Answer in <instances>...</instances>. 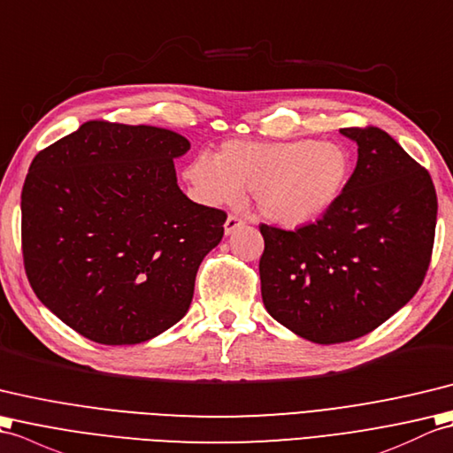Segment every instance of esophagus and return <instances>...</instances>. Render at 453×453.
Listing matches in <instances>:
<instances>
[{
  "label": "esophagus",
  "mask_w": 453,
  "mask_h": 453,
  "mask_svg": "<svg viewBox=\"0 0 453 453\" xmlns=\"http://www.w3.org/2000/svg\"><path fill=\"white\" fill-rule=\"evenodd\" d=\"M246 223L244 219H240V217H236V215H228L226 217V223H225V233L226 234H233L234 230L238 228V226H242Z\"/></svg>",
  "instance_id": "1"
}]
</instances>
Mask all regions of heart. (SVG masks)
I'll use <instances>...</instances> for the list:
<instances>
[{"mask_svg":"<svg viewBox=\"0 0 453 453\" xmlns=\"http://www.w3.org/2000/svg\"><path fill=\"white\" fill-rule=\"evenodd\" d=\"M353 158L331 139L226 142L217 153L188 160L182 178L203 205H228L252 192L259 215L271 223L300 226L334 209L349 186Z\"/></svg>","mask_w":453,"mask_h":453,"instance_id":"b5f03b06","label":"heart"}]
</instances>
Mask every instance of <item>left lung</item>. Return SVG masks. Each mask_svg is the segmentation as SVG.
Listing matches in <instances>:
<instances>
[{"label": "left lung", "mask_w": 453, "mask_h": 453, "mask_svg": "<svg viewBox=\"0 0 453 453\" xmlns=\"http://www.w3.org/2000/svg\"><path fill=\"white\" fill-rule=\"evenodd\" d=\"M358 147L345 194L316 223L261 225V298L280 326L311 343L370 334L423 285L434 246L432 178L378 127H343Z\"/></svg>", "instance_id": "1"}]
</instances>
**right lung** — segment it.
Here are the masks:
<instances>
[{
  "label": "right lung",
  "mask_w": 453,
  "mask_h": 453,
  "mask_svg": "<svg viewBox=\"0 0 453 453\" xmlns=\"http://www.w3.org/2000/svg\"><path fill=\"white\" fill-rule=\"evenodd\" d=\"M189 142L155 126L87 122L35 157L21 194L28 283L52 314L103 345L178 324L226 213L178 188Z\"/></svg>",
  "instance_id": "1"
}]
</instances>
